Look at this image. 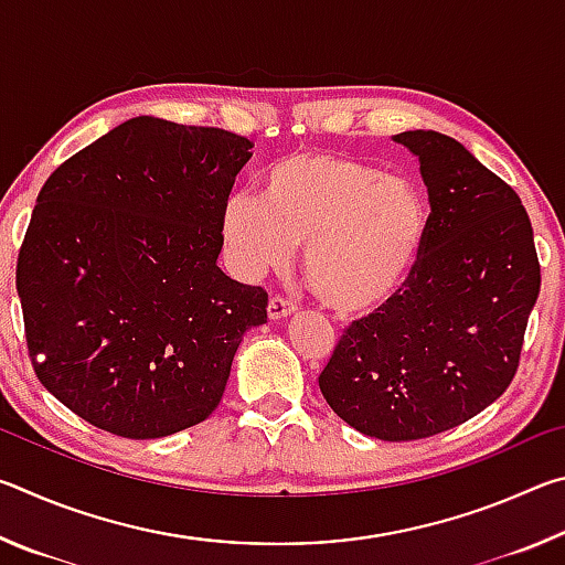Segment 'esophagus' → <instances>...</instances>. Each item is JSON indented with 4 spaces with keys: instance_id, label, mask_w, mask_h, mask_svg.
I'll return each mask as SVG.
<instances>
[{
    "instance_id": "34e87169",
    "label": "esophagus",
    "mask_w": 565,
    "mask_h": 565,
    "mask_svg": "<svg viewBox=\"0 0 565 565\" xmlns=\"http://www.w3.org/2000/svg\"><path fill=\"white\" fill-rule=\"evenodd\" d=\"M294 311H296V303L291 299H286V296H271V301H269V319L271 321L291 317Z\"/></svg>"
}]
</instances>
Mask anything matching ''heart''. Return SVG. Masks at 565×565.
<instances>
[{
  "mask_svg": "<svg viewBox=\"0 0 565 565\" xmlns=\"http://www.w3.org/2000/svg\"><path fill=\"white\" fill-rule=\"evenodd\" d=\"M426 202L408 179L337 151H296L266 169L262 202L226 199L222 234L236 269L262 276L303 248V274L329 309L359 317L396 299L416 269Z\"/></svg>",
  "mask_w": 565,
  "mask_h": 565,
  "instance_id": "1",
  "label": "heart"
}]
</instances>
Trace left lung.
I'll return each instance as SVG.
<instances>
[{"instance_id": "1", "label": "left lung", "mask_w": 565, "mask_h": 565, "mask_svg": "<svg viewBox=\"0 0 565 565\" xmlns=\"http://www.w3.org/2000/svg\"><path fill=\"white\" fill-rule=\"evenodd\" d=\"M394 141L418 157L428 189L424 244L396 299L343 331L319 388L356 431L416 441L509 388L541 266L519 194L463 145L424 129Z\"/></svg>"}]
</instances>
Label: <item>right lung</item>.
I'll list each match as a JSON object with an SVG mask.
<instances>
[{"mask_svg": "<svg viewBox=\"0 0 565 565\" xmlns=\"http://www.w3.org/2000/svg\"><path fill=\"white\" fill-rule=\"evenodd\" d=\"M254 145L154 117L119 124L44 181L17 259L44 388L121 438L212 416L269 294L216 266L222 212Z\"/></svg>", "mask_w": 565, "mask_h": 565, "instance_id": "1", "label": "right lung"}]
</instances>
